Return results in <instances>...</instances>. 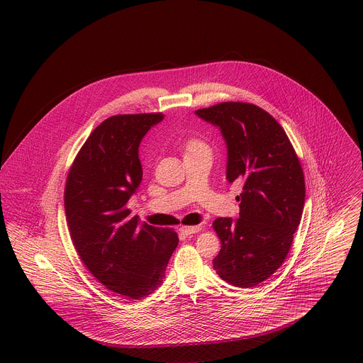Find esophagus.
<instances>
[{"label":"esophagus","mask_w":363,"mask_h":363,"mask_svg":"<svg viewBox=\"0 0 363 363\" xmlns=\"http://www.w3.org/2000/svg\"><path fill=\"white\" fill-rule=\"evenodd\" d=\"M179 231H181V234H184V235L188 237V235L199 233V231H200V227H199V225H182V227H179Z\"/></svg>","instance_id":"obj_1"}]
</instances>
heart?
Here are the masks:
<instances>
[{
    "label": "heart",
    "instance_id": "1",
    "mask_svg": "<svg viewBox=\"0 0 363 363\" xmlns=\"http://www.w3.org/2000/svg\"><path fill=\"white\" fill-rule=\"evenodd\" d=\"M199 148H208L207 144L201 140H197V138H190L189 141L186 143L185 145V151H193V150H199Z\"/></svg>",
    "mask_w": 363,
    "mask_h": 363
}]
</instances>
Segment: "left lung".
<instances>
[{
  "label": "left lung",
  "mask_w": 363,
  "mask_h": 363,
  "mask_svg": "<svg viewBox=\"0 0 363 363\" xmlns=\"http://www.w3.org/2000/svg\"><path fill=\"white\" fill-rule=\"evenodd\" d=\"M196 114L222 130L228 182L243 181L240 218L212 223L222 243L213 269L249 289L275 274L290 252L305 204L303 170L284 129L259 106L222 102Z\"/></svg>",
  "instance_id": "obj_1"
}]
</instances>
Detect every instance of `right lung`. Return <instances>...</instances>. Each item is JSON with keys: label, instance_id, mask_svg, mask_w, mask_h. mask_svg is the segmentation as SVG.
Masks as SVG:
<instances>
[{"label": "right lung", "instance_id": "add662e5", "mask_svg": "<svg viewBox=\"0 0 363 363\" xmlns=\"http://www.w3.org/2000/svg\"><path fill=\"white\" fill-rule=\"evenodd\" d=\"M162 113L120 114L86 138L67 177L64 204L70 240L91 275L126 299L162 284L177 245L173 228L138 225L128 201L143 179L141 138Z\"/></svg>", "mask_w": 363, "mask_h": 363}]
</instances>
